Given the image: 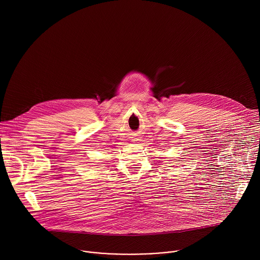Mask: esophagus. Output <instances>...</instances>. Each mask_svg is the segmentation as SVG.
Segmentation results:
<instances>
[{
    "label": "esophagus",
    "instance_id": "34e87169",
    "mask_svg": "<svg viewBox=\"0 0 260 260\" xmlns=\"http://www.w3.org/2000/svg\"><path fill=\"white\" fill-rule=\"evenodd\" d=\"M139 139H133V142H136V141H138Z\"/></svg>",
    "mask_w": 260,
    "mask_h": 260
}]
</instances>
